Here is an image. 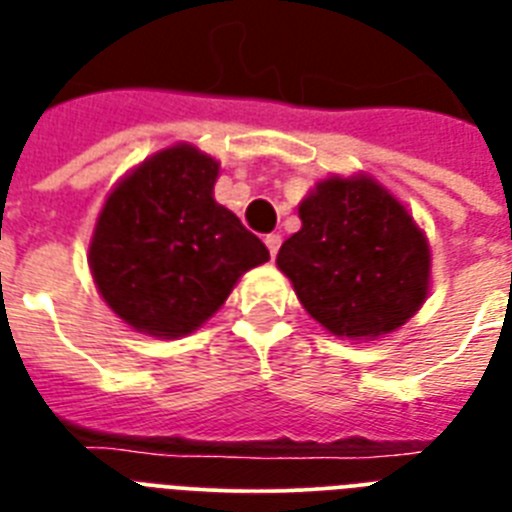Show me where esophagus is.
Segmentation results:
<instances>
[{
  "label": "esophagus",
  "instance_id": "esophagus-1",
  "mask_svg": "<svg viewBox=\"0 0 512 512\" xmlns=\"http://www.w3.org/2000/svg\"><path fill=\"white\" fill-rule=\"evenodd\" d=\"M265 247H268L271 257L279 255V247H281V236H279V233H271V236H265Z\"/></svg>",
  "mask_w": 512,
  "mask_h": 512
}]
</instances>
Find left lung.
<instances>
[{"instance_id": "1", "label": "left lung", "mask_w": 512, "mask_h": 512, "mask_svg": "<svg viewBox=\"0 0 512 512\" xmlns=\"http://www.w3.org/2000/svg\"><path fill=\"white\" fill-rule=\"evenodd\" d=\"M303 228L276 265L329 335L377 340L420 311L430 292V244L412 212L372 175L324 177L300 201Z\"/></svg>"}]
</instances>
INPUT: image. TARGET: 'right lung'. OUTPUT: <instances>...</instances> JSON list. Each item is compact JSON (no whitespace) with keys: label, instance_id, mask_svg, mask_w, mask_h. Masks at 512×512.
Returning a JSON list of instances; mask_svg holds the SVG:
<instances>
[{"label":"right lung","instance_id":"1","mask_svg":"<svg viewBox=\"0 0 512 512\" xmlns=\"http://www.w3.org/2000/svg\"><path fill=\"white\" fill-rule=\"evenodd\" d=\"M220 162L191 143L156 151L106 196L87 263L119 319L143 335H191L268 249L215 201Z\"/></svg>","mask_w":512,"mask_h":512}]
</instances>
